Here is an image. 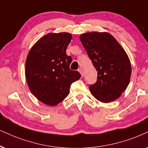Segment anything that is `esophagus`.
<instances>
[{
	"mask_svg": "<svg viewBox=\"0 0 148 148\" xmlns=\"http://www.w3.org/2000/svg\"><path fill=\"white\" fill-rule=\"evenodd\" d=\"M78 72L80 73V74H81L82 77H83L84 76V72H83V70L82 68H79L78 69Z\"/></svg>",
	"mask_w": 148,
	"mask_h": 148,
	"instance_id": "esophagus-1",
	"label": "esophagus"
}]
</instances>
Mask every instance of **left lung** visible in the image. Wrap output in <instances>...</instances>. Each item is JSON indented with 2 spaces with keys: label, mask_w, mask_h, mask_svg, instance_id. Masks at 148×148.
<instances>
[{
  "label": "left lung",
  "mask_w": 148,
  "mask_h": 148,
  "mask_svg": "<svg viewBox=\"0 0 148 148\" xmlns=\"http://www.w3.org/2000/svg\"><path fill=\"white\" fill-rule=\"evenodd\" d=\"M80 40L98 72L96 82L89 85L91 93L102 102L115 100L128 87L131 76L126 52L107 33H84Z\"/></svg>",
  "instance_id": "left-lung-1"
}]
</instances>
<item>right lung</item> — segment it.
Here are the masks:
<instances>
[{"instance_id":"add662e5","label":"right lung","mask_w":148,"mask_h":148,"mask_svg":"<svg viewBox=\"0 0 148 148\" xmlns=\"http://www.w3.org/2000/svg\"><path fill=\"white\" fill-rule=\"evenodd\" d=\"M72 40L68 33H49L33 46L26 60V78L33 94L43 103L55 106L70 93L81 75L70 69L72 59L66 54Z\"/></svg>"}]
</instances>
